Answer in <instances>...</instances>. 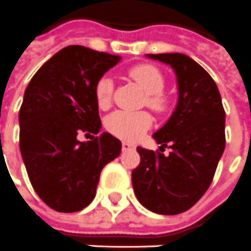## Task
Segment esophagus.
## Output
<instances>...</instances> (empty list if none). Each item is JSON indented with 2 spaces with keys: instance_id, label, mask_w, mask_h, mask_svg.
Returning a JSON list of instances; mask_svg holds the SVG:
<instances>
[{
  "instance_id": "esophagus-1",
  "label": "esophagus",
  "mask_w": 251,
  "mask_h": 251,
  "mask_svg": "<svg viewBox=\"0 0 251 251\" xmlns=\"http://www.w3.org/2000/svg\"><path fill=\"white\" fill-rule=\"evenodd\" d=\"M122 150H123V151H132V150H136V146L132 145V143H128V142H123Z\"/></svg>"
}]
</instances>
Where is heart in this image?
I'll use <instances>...</instances> for the list:
<instances>
[{
  "label": "heart",
  "instance_id": "obj_1",
  "mask_svg": "<svg viewBox=\"0 0 251 251\" xmlns=\"http://www.w3.org/2000/svg\"><path fill=\"white\" fill-rule=\"evenodd\" d=\"M128 75L139 83L140 88L147 94L146 104L149 108L158 113H162L168 109L169 100L162 93L166 85V79L157 66L150 63H140L129 69ZM112 92H113L112 78L108 75L99 78L94 85V97L97 105L102 109L111 105ZM151 123L152 120L147 112L116 111L106 117L105 127L111 134L120 139L136 142L150 128Z\"/></svg>",
  "mask_w": 251,
  "mask_h": 251
}]
</instances>
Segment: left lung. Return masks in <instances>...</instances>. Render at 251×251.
Returning a JSON list of instances; mask_svg holds the SVG:
<instances>
[{"label": "left lung", "instance_id": "8db88e82", "mask_svg": "<svg viewBox=\"0 0 251 251\" xmlns=\"http://www.w3.org/2000/svg\"><path fill=\"white\" fill-rule=\"evenodd\" d=\"M173 67L178 102L168 123L152 135L172 151L138 147L140 163L132 170V186L151 212L177 215L196 204L212 182L225 151L226 113L219 89L201 66L184 54H149Z\"/></svg>", "mask_w": 251, "mask_h": 251}]
</instances>
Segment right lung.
<instances>
[{
  "mask_svg": "<svg viewBox=\"0 0 251 251\" xmlns=\"http://www.w3.org/2000/svg\"><path fill=\"white\" fill-rule=\"evenodd\" d=\"M122 59L83 46H67L32 77L24 93L20 151L33 189L58 212H77L96 196L100 173L119 157L122 142L99 134L101 120L94 85Z\"/></svg>",
  "mask_w": 251,
  "mask_h": 251,
  "instance_id": "1",
  "label": "right lung"
}]
</instances>
